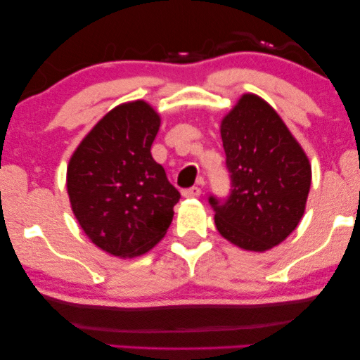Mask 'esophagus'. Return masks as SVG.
Returning <instances> with one entry per match:
<instances>
[{"instance_id":"obj_1","label":"esophagus","mask_w":360,"mask_h":360,"mask_svg":"<svg viewBox=\"0 0 360 360\" xmlns=\"http://www.w3.org/2000/svg\"><path fill=\"white\" fill-rule=\"evenodd\" d=\"M181 195H184L185 198H196V196L201 195V188L200 186H191V188H185L181 191Z\"/></svg>"}]
</instances>
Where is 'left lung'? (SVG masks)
Segmentation results:
<instances>
[{"mask_svg":"<svg viewBox=\"0 0 360 360\" xmlns=\"http://www.w3.org/2000/svg\"><path fill=\"white\" fill-rule=\"evenodd\" d=\"M228 198L210 196L216 229L240 249L264 252L288 238L304 213L311 165L272 106L252 93L221 121Z\"/></svg>","mask_w":360,"mask_h":360,"instance_id":"8db88e82","label":"left lung"}]
</instances>
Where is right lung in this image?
Wrapping results in <instances>:
<instances>
[{"label": "right lung", "instance_id": "right-lung-1", "mask_svg": "<svg viewBox=\"0 0 360 360\" xmlns=\"http://www.w3.org/2000/svg\"><path fill=\"white\" fill-rule=\"evenodd\" d=\"M160 116L146 101L116 106L96 122L67 169L72 211L98 248L137 257L164 238L180 193L150 147Z\"/></svg>", "mask_w": 360, "mask_h": 360}]
</instances>
